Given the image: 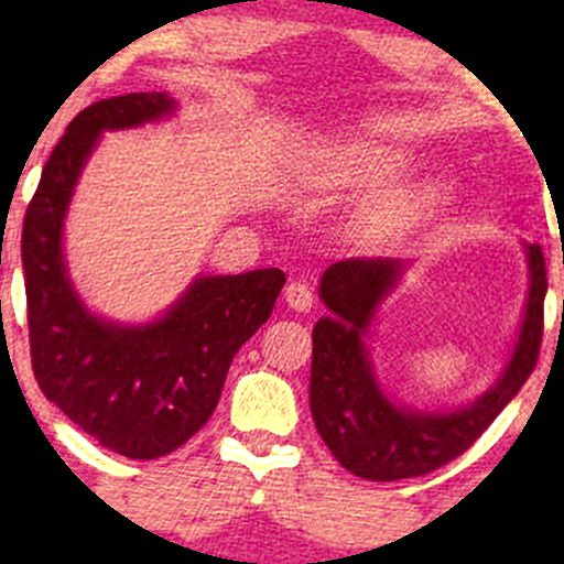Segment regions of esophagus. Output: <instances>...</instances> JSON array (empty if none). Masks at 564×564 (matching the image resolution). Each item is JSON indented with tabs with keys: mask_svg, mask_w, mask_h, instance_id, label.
Listing matches in <instances>:
<instances>
[{
	"mask_svg": "<svg viewBox=\"0 0 564 564\" xmlns=\"http://www.w3.org/2000/svg\"><path fill=\"white\" fill-rule=\"evenodd\" d=\"M283 297H286L289 308L297 311V314H308V311L314 308V292H311L303 281L289 283L286 292H283Z\"/></svg>",
	"mask_w": 564,
	"mask_h": 564,
	"instance_id": "1",
	"label": "esophagus"
}]
</instances>
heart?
I'll list each match as a JSON object with an SVG mask.
<instances>
[{"mask_svg": "<svg viewBox=\"0 0 564 564\" xmlns=\"http://www.w3.org/2000/svg\"><path fill=\"white\" fill-rule=\"evenodd\" d=\"M401 169V158L384 147L355 144L335 152L322 169L324 187H377ZM429 196V187L414 182H398L373 196L351 220V231L362 242H382L401 231L412 220L420 204Z\"/></svg>", "mask_w": 564, "mask_h": 564, "instance_id": "b5f03b06", "label": "heart"}]
</instances>
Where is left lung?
Wrapping results in <instances>:
<instances>
[{
    "instance_id": "left-lung-1",
    "label": "left lung",
    "mask_w": 564,
    "mask_h": 564,
    "mask_svg": "<svg viewBox=\"0 0 564 564\" xmlns=\"http://www.w3.org/2000/svg\"><path fill=\"white\" fill-rule=\"evenodd\" d=\"M524 253L529 294L519 338L491 388L458 409H420L392 401L366 346L379 305L412 261L346 259L324 270L318 297L329 314L314 324L311 414L318 436L344 469L377 482L429 475L469 451L519 395L538 362L549 289L543 250L524 242Z\"/></svg>"
}]
</instances>
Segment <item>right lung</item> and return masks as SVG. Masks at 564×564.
Here are the masks:
<instances>
[{"mask_svg": "<svg viewBox=\"0 0 564 564\" xmlns=\"http://www.w3.org/2000/svg\"><path fill=\"white\" fill-rule=\"evenodd\" d=\"M176 111L169 93H130L84 108L51 152L26 207L24 261L32 368L43 395L124 458L185 445L218 406L231 360L275 308V267L196 275L152 322L124 324L84 305L65 259V218L78 176L106 130L141 128Z\"/></svg>", "mask_w": 564, "mask_h": 564, "instance_id": "right-lung-1", "label": "right lung"}]
</instances>
